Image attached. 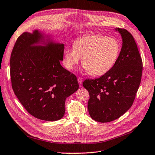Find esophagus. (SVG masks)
Returning <instances> with one entry per match:
<instances>
[{"label":"esophagus","instance_id":"34e87169","mask_svg":"<svg viewBox=\"0 0 155 155\" xmlns=\"http://www.w3.org/2000/svg\"><path fill=\"white\" fill-rule=\"evenodd\" d=\"M82 78L81 77H78V84H81L82 83Z\"/></svg>","mask_w":155,"mask_h":155}]
</instances>
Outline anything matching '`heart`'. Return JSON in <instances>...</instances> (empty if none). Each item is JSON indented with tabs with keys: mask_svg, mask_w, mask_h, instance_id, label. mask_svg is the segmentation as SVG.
Listing matches in <instances>:
<instances>
[{
	"mask_svg": "<svg viewBox=\"0 0 155 155\" xmlns=\"http://www.w3.org/2000/svg\"><path fill=\"white\" fill-rule=\"evenodd\" d=\"M74 48L64 51V66L72 70L82 58V64L92 76L103 75L116 63L120 45L115 38L101 35H91L77 39Z\"/></svg>",
	"mask_w": 155,
	"mask_h": 155,
	"instance_id": "heart-1",
	"label": "heart"
}]
</instances>
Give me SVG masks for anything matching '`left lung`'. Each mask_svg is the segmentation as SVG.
Returning a JSON list of instances; mask_svg holds the SVG:
<instances>
[{
	"label": "left lung",
	"mask_w": 155,
	"mask_h": 155,
	"mask_svg": "<svg viewBox=\"0 0 155 155\" xmlns=\"http://www.w3.org/2000/svg\"><path fill=\"white\" fill-rule=\"evenodd\" d=\"M116 30L123 41L116 63L103 76L83 82L89 92V115L101 123L115 120L129 110L142 77L143 61L133 36L125 29Z\"/></svg>",
	"instance_id": "8db88e82"
}]
</instances>
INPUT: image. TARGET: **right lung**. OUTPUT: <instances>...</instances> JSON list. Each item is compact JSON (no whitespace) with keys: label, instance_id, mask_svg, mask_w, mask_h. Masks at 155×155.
<instances>
[{"label":"right lung","instance_id":"right-lung-1","mask_svg":"<svg viewBox=\"0 0 155 155\" xmlns=\"http://www.w3.org/2000/svg\"><path fill=\"white\" fill-rule=\"evenodd\" d=\"M38 30L24 32L12 49L10 73L12 89L31 115L40 120L56 121L65 113L66 99L78 89L73 73L60 64L64 44L51 41L45 46Z\"/></svg>","mask_w":155,"mask_h":155}]
</instances>
